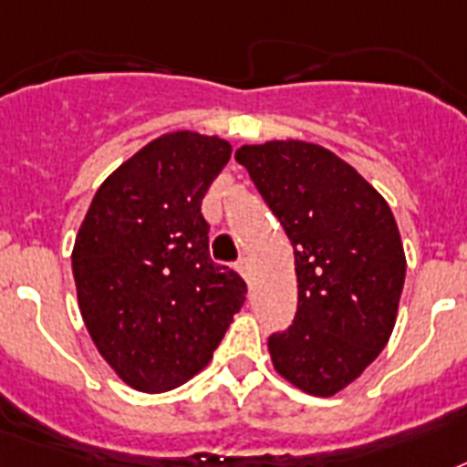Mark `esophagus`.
I'll return each mask as SVG.
<instances>
[{
	"label": "esophagus",
	"mask_w": 467,
	"mask_h": 467,
	"mask_svg": "<svg viewBox=\"0 0 467 467\" xmlns=\"http://www.w3.org/2000/svg\"><path fill=\"white\" fill-rule=\"evenodd\" d=\"M236 269H238V272H241L243 279L250 281V260H248V257H243V260H238Z\"/></svg>",
	"instance_id": "1"
}]
</instances>
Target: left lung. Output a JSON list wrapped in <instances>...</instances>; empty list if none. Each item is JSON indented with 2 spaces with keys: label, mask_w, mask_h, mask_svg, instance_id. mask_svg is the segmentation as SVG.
<instances>
[{
  "label": "left lung",
  "mask_w": 467,
  "mask_h": 467,
  "mask_svg": "<svg viewBox=\"0 0 467 467\" xmlns=\"http://www.w3.org/2000/svg\"><path fill=\"white\" fill-rule=\"evenodd\" d=\"M238 164L294 245L298 310L269 337L281 377L334 396L387 346L406 255L387 200L334 152L303 140L243 145Z\"/></svg>",
  "instance_id": "left-lung-1"
}]
</instances>
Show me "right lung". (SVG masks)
<instances>
[{"label": "right lung", "instance_id": "add662e5", "mask_svg": "<svg viewBox=\"0 0 467 467\" xmlns=\"http://www.w3.org/2000/svg\"><path fill=\"white\" fill-rule=\"evenodd\" d=\"M229 157L222 138L167 133L104 181L80 224L71 255L80 315L138 391L198 375L245 303V281L212 262L200 212Z\"/></svg>", "mask_w": 467, "mask_h": 467}]
</instances>
